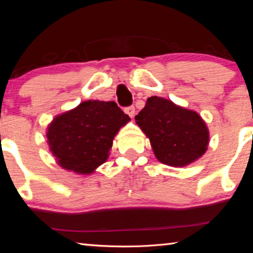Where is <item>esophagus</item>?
<instances>
[{
    "label": "esophagus",
    "mask_w": 253,
    "mask_h": 253,
    "mask_svg": "<svg viewBox=\"0 0 253 253\" xmlns=\"http://www.w3.org/2000/svg\"><path fill=\"white\" fill-rule=\"evenodd\" d=\"M124 111L129 116L130 118H132L135 116V107L134 106H129V107H126L125 109H124Z\"/></svg>",
    "instance_id": "1"
}]
</instances>
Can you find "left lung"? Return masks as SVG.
Listing matches in <instances>:
<instances>
[{
  "instance_id": "obj_1",
  "label": "left lung",
  "mask_w": 253,
  "mask_h": 253,
  "mask_svg": "<svg viewBox=\"0 0 253 253\" xmlns=\"http://www.w3.org/2000/svg\"><path fill=\"white\" fill-rule=\"evenodd\" d=\"M135 119L163 164L182 168L198 160L207 151L209 130L195 111L154 96L148 98Z\"/></svg>"
}]
</instances>
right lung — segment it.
Listing matches in <instances>:
<instances>
[{"label":"right lung","mask_w":253,"mask_h":253,"mask_svg":"<svg viewBox=\"0 0 253 253\" xmlns=\"http://www.w3.org/2000/svg\"><path fill=\"white\" fill-rule=\"evenodd\" d=\"M129 121L115 101L88 100L55 117L46 137L61 168L90 174L106 162L115 135Z\"/></svg>","instance_id":"1"}]
</instances>
